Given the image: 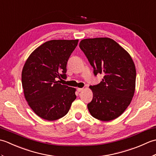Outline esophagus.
Returning a JSON list of instances; mask_svg holds the SVG:
<instances>
[{"mask_svg": "<svg viewBox=\"0 0 156 156\" xmlns=\"http://www.w3.org/2000/svg\"><path fill=\"white\" fill-rule=\"evenodd\" d=\"M83 90H84L83 88H77L78 92H81V91H82Z\"/></svg>", "mask_w": 156, "mask_h": 156, "instance_id": "esophagus-1", "label": "esophagus"}]
</instances>
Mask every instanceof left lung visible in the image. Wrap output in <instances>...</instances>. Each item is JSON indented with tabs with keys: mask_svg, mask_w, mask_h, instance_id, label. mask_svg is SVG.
I'll use <instances>...</instances> for the list:
<instances>
[{
	"mask_svg": "<svg viewBox=\"0 0 156 156\" xmlns=\"http://www.w3.org/2000/svg\"><path fill=\"white\" fill-rule=\"evenodd\" d=\"M79 47L94 68L103 74L102 81L90 86L93 98L87 105L92 117L109 121L119 117L130 105L135 90L136 69L129 53L113 39H82Z\"/></svg>",
	"mask_w": 156,
	"mask_h": 156,
	"instance_id": "8db88e82",
	"label": "left lung"
}]
</instances>
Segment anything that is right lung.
I'll list each match as a JSON object with an SVG mask.
<instances>
[{
    "instance_id": "obj_1",
    "label": "right lung",
    "mask_w": 156,
    "mask_h": 156,
    "mask_svg": "<svg viewBox=\"0 0 156 156\" xmlns=\"http://www.w3.org/2000/svg\"><path fill=\"white\" fill-rule=\"evenodd\" d=\"M78 42V39L46 41L26 60L21 74L24 96L39 117L48 121L63 117L76 99V88L61 84L58 79L66 78V65Z\"/></svg>"
}]
</instances>
